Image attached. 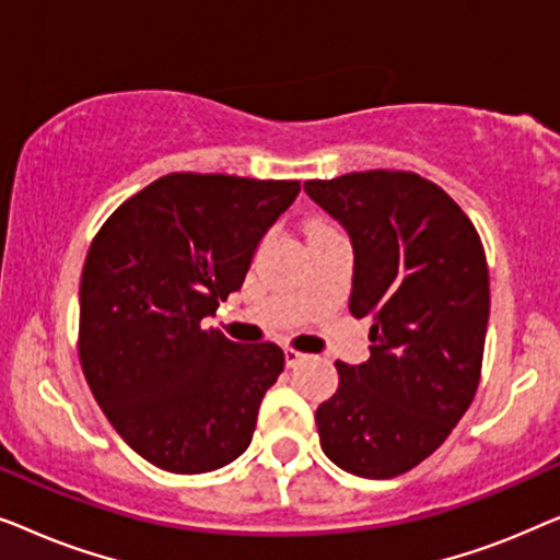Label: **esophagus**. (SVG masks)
<instances>
[{
	"mask_svg": "<svg viewBox=\"0 0 560 560\" xmlns=\"http://www.w3.org/2000/svg\"><path fill=\"white\" fill-rule=\"evenodd\" d=\"M305 357H308V354H303V351H298V349H293V347H288V349H285V364H288V366L301 364Z\"/></svg>",
	"mask_w": 560,
	"mask_h": 560,
	"instance_id": "obj_1",
	"label": "esophagus"
}]
</instances>
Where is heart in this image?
Instances as JSON below:
<instances>
[{
  "label": "heart",
  "instance_id": "obj_1",
  "mask_svg": "<svg viewBox=\"0 0 560 560\" xmlns=\"http://www.w3.org/2000/svg\"><path fill=\"white\" fill-rule=\"evenodd\" d=\"M316 229H318V226H316Z\"/></svg>",
  "mask_w": 560,
  "mask_h": 560
}]
</instances>
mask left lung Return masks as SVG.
I'll list each match as a JSON object with an SVG mask.
<instances>
[{"label":"left lung","mask_w":560,"mask_h":560,"mask_svg":"<svg viewBox=\"0 0 560 560\" xmlns=\"http://www.w3.org/2000/svg\"><path fill=\"white\" fill-rule=\"evenodd\" d=\"M303 188L349 232V311L372 324V357L336 362L339 387L316 410L320 448L357 477H400L448 439L477 395L485 247L462 206L418 173H347Z\"/></svg>","instance_id":"1"}]
</instances>
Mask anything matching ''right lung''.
I'll list each match as a JSON object with an SVG mask.
<instances>
[{
	"label": "right lung",
	"mask_w": 560,
	"mask_h": 560,
	"mask_svg": "<svg viewBox=\"0 0 560 560\" xmlns=\"http://www.w3.org/2000/svg\"><path fill=\"white\" fill-rule=\"evenodd\" d=\"M298 190V180L171 173L127 198L91 242L79 290L83 377L114 431L158 469L213 471L249 446L285 354L201 320L242 288Z\"/></svg>",
	"instance_id": "right-lung-1"
}]
</instances>
